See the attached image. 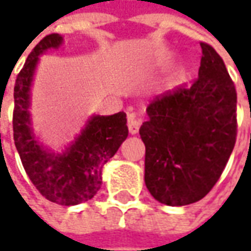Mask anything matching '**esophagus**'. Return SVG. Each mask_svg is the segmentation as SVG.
<instances>
[{"label": "esophagus", "instance_id": "esophagus-1", "mask_svg": "<svg viewBox=\"0 0 251 251\" xmlns=\"http://www.w3.org/2000/svg\"><path fill=\"white\" fill-rule=\"evenodd\" d=\"M140 126L141 123L137 120V117H135V114H128V131H130V134H137L138 130H140Z\"/></svg>", "mask_w": 251, "mask_h": 251}]
</instances>
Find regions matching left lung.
Returning <instances> with one entry per match:
<instances>
[{"label":"left lung","mask_w":251,"mask_h":251,"mask_svg":"<svg viewBox=\"0 0 251 251\" xmlns=\"http://www.w3.org/2000/svg\"><path fill=\"white\" fill-rule=\"evenodd\" d=\"M198 78L156 96L140 128L145 184L170 207L197 202L215 186L236 142V89L221 55L207 43Z\"/></svg>","instance_id":"1"}]
</instances>
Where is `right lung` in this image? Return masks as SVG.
<instances>
[{
    "instance_id": "1",
    "label": "right lung",
    "mask_w": 251,
    "mask_h": 251,
    "mask_svg": "<svg viewBox=\"0 0 251 251\" xmlns=\"http://www.w3.org/2000/svg\"><path fill=\"white\" fill-rule=\"evenodd\" d=\"M58 33L46 36L27 55L14 88V141L25 172L34 187L58 205H76L96 196L101 186V169L114 156L128 135L127 116H92L81 134L64 152L55 153L36 140L30 117V88L40 55L58 49Z\"/></svg>"
}]
</instances>
